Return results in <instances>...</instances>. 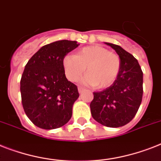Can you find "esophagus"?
I'll use <instances>...</instances> for the list:
<instances>
[{
	"label": "esophagus",
	"mask_w": 161,
	"mask_h": 161,
	"mask_svg": "<svg viewBox=\"0 0 161 161\" xmlns=\"http://www.w3.org/2000/svg\"><path fill=\"white\" fill-rule=\"evenodd\" d=\"M84 91H85V89L83 88V87H78V92H79V93H82V92H84Z\"/></svg>",
	"instance_id": "obj_1"
}]
</instances>
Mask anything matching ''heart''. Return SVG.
<instances>
[{
	"label": "heart",
	"instance_id": "1",
	"mask_svg": "<svg viewBox=\"0 0 161 161\" xmlns=\"http://www.w3.org/2000/svg\"><path fill=\"white\" fill-rule=\"evenodd\" d=\"M66 78L75 82L84 73L82 83L105 88L114 83L121 69V58L118 54L109 52L99 45L84 47L75 55H65L62 60Z\"/></svg>",
	"mask_w": 161,
	"mask_h": 161
}]
</instances>
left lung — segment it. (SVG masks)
<instances>
[{
    "label": "left lung",
    "mask_w": 161,
    "mask_h": 161,
    "mask_svg": "<svg viewBox=\"0 0 161 161\" xmlns=\"http://www.w3.org/2000/svg\"><path fill=\"white\" fill-rule=\"evenodd\" d=\"M121 58L118 77L110 87L93 92L90 103L95 121L108 127H120L129 123L136 114L142 101L143 73L132 54L117 44L105 43Z\"/></svg>",
    "instance_id": "obj_1"
}]
</instances>
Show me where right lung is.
<instances>
[{"label": "right lung", "mask_w": 161, "mask_h": 161, "mask_svg": "<svg viewBox=\"0 0 161 161\" xmlns=\"http://www.w3.org/2000/svg\"><path fill=\"white\" fill-rule=\"evenodd\" d=\"M79 45L58 40L41 47L26 64L20 80V93L26 116L38 127L51 130L70 120L79 97L78 87L68 81L62 60Z\"/></svg>", "instance_id": "add662e5"}]
</instances>
